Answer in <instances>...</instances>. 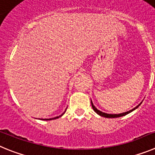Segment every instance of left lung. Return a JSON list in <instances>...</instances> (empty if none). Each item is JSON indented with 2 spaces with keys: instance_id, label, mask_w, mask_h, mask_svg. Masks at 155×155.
Wrapping results in <instances>:
<instances>
[{
  "instance_id": "left-lung-1",
  "label": "left lung",
  "mask_w": 155,
  "mask_h": 155,
  "mask_svg": "<svg viewBox=\"0 0 155 155\" xmlns=\"http://www.w3.org/2000/svg\"><path fill=\"white\" fill-rule=\"evenodd\" d=\"M91 104H92V107H93V110L95 111V112L97 113V114H99V115L102 116V117H107V118H115V117H123V116H125L127 115V114H130V112H132L133 110H134L135 109H137V107H139V106L140 105V104H139L137 107H136L135 108H134L133 110H129L127 111V112H125V113H123V114H106V113H104V112H101L100 110H97L96 107H94V105L93 104V103H92L91 101Z\"/></svg>"
}]
</instances>
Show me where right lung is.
Masks as SVG:
<instances>
[{
	"label": "right lung",
	"instance_id": "1",
	"mask_svg": "<svg viewBox=\"0 0 155 155\" xmlns=\"http://www.w3.org/2000/svg\"><path fill=\"white\" fill-rule=\"evenodd\" d=\"M63 114H64V113H63ZM62 115H60V116H58V117H54V118H50V119H46V120H54V119H57V118L60 117L61 116H62Z\"/></svg>",
	"mask_w": 155,
	"mask_h": 155
}]
</instances>
